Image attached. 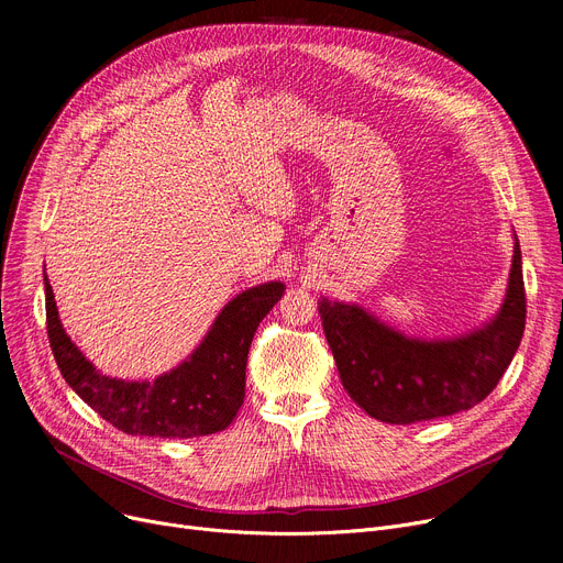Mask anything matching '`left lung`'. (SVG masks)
<instances>
[{
    "mask_svg": "<svg viewBox=\"0 0 563 563\" xmlns=\"http://www.w3.org/2000/svg\"><path fill=\"white\" fill-rule=\"evenodd\" d=\"M319 314L342 386L367 416L388 424L454 416L493 393L520 346L527 317L520 246L499 314L465 338L410 340L363 308L329 299L319 301Z\"/></svg>",
    "mask_w": 563,
    "mask_h": 563,
    "instance_id": "8db88e82",
    "label": "left lung"
}]
</instances>
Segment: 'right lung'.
<instances>
[{
	"label": "right lung",
	"mask_w": 563,
	"mask_h": 563,
	"mask_svg": "<svg viewBox=\"0 0 563 563\" xmlns=\"http://www.w3.org/2000/svg\"><path fill=\"white\" fill-rule=\"evenodd\" d=\"M283 291V283L242 291L223 308L191 358L153 383L100 376L66 335L45 276L47 338L68 386L115 429L153 438L210 435L223 431L242 408L253 335Z\"/></svg>",
	"instance_id": "obj_1"
}]
</instances>
